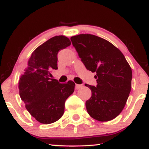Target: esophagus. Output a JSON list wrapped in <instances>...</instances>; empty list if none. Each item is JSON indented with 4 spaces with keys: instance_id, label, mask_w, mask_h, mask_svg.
<instances>
[{
    "instance_id": "esophagus-1",
    "label": "esophagus",
    "mask_w": 149,
    "mask_h": 149,
    "mask_svg": "<svg viewBox=\"0 0 149 149\" xmlns=\"http://www.w3.org/2000/svg\"><path fill=\"white\" fill-rule=\"evenodd\" d=\"M81 87H82V85H79V84H75V89H76V90L80 89Z\"/></svg>"
}]
</instances>
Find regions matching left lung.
I'll list each match as a JSON object with an SVG mask.
<instances>
[{"label":"left lung","mask_w":149,"mask_h":149,"mask_svg":"<svg viewBox=\"0 0 149 149\" xmlns=\"http://www.w3.org/2000/svg\"><path fill=\"white\" fill-rule=\"evenodd\" d=\"M88 70L96 72L97 86L85 84L92 91L86 101L90 116L100 122L112 120L126 105L132 86V70L120 51L107 40L80 34L71 37Z\"/></svg>","instance_id":"1"}]
</instances>
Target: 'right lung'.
Masks as SVG:
<instances>
[{"label":"right lung","mask_w":149,"mask_h":149,"mask_svg":"<svg viewBox=\"0 0 149 149\" xmlns=\"http://www.w3.org/2000/svg\"><path fill=\"white\" fill-rule=\"evenodd\" d=\"M71 45L63 35L55 36L32 53L19 81V95L30 114L40 123L49 124L61 118L65 102L74 92L75 83L60 84L51 78L57 69V53Z\"/></svg>","instance_id":"1"}]
</instances>
